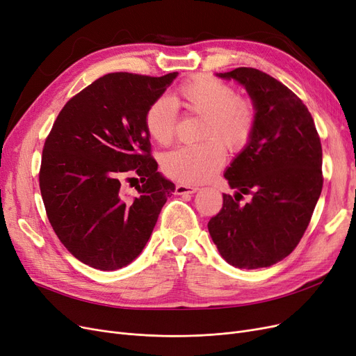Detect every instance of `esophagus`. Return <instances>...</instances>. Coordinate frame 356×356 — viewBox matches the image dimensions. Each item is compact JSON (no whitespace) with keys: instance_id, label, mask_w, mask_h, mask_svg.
Listing matches in <instances>:
<instances>
[{"instance_id":"obj_1","label":"esophagus","mask_w":356,"mask_h":356,"mask_svg":"<svg viewBox=\"0 0 356 356\" xmlns=\"http://www.w3.org/2000/svg\"><path fill=\"white\" fill-rule=\"evenodd\" d=\"M198 191L196 186H188V185H177L176 186V193L177 195H189V193H195Z\"/></svg>"}]
</instances>
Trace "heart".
Here are the masks:
<instances>
[{
    "instance_id": "obj_1",
    "label": "heart",
    "mask_w": 356,
    "mask_h": 356,
    "mask_svg": "<svg viewBox=\"0 0 356 356\" xmlns=\"http://www.w3.org/2000/svg\"><path fill=\"white\" fill-rule=\"evenodd\" d=\"M177 101L189 114L202 117L201 138L196 145H183L167 152L161 167L176 181L193 185L211 179L226 160V147L245 148L257 126V110L251 99L236 97V90L211 76H201L181 85ZM145 129L156 143L168 145L176 136V105L167 97L154 99L145 113Z\"/></svg>"
}]
</instances>
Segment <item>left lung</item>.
I'll list each match as a JSON object with an SVG mask.
<instances>
[{
    "mask_svg": "<svg viewBox=\"0 0 356 356\" xmlns=\"http://www.w3.org/2000/svg\"><path fill=\"white\" fill-rule=\"evenodd\" d=\"M217 76L246 88L257 126L225 173L238 192L222 193L208 232L230 266L270 267L293 251L309 225L323 189L321 140L307 105L277 79L252 67ZM242 194L253 196L245 206Z\"/></svg>",
    "mask_w": 356,
    "mask_h": 356,
    "instance_id": "8db88e82",
    "label": "left lung"
}]
</instances>
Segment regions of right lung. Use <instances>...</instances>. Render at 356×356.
<instances>
[{
	"label": "right lung",
	"instance_id": "obj_1",
	"mask_svg": "<svg viewBox=\"0 0 356 356\" xmlns=\"http://www.w3.org/2000/svg\"><path fill=\"white\" fill-rule=\"evenodd\" d=\"M177 74H105L67 101L45 139L39 188L47 217L67 251L89 267L130 264L175 192L156 171L143 118ZM127 174L141 179L136 199L122 193Z\"/></svg>",
	"mask_w": 356,
	"mask_h": 356
}]
</instances>
